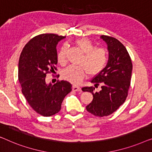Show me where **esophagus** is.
I'll use <instances>...</instances> for the list:
<instances>
[{"label": "esophagus", "mask_w": 152, "mask_h": 152, "mask_svg": "<svg viewBox=\"0 0 152 152\" xmlns=\"http://www.w3.org/2000/svg\"><path fill=\"white\" fill-rule=\"evenodd\" d=\"M72 89H73V91H81L80 87L78 86H76V85H74V86L72 87Z\"/></svg>", "instance_id": "1"}]
</instances>
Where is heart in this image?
Segmentation results:
<instances>
[{
	"instance_id": "b5f03b06",
	"label": "heart",
	"mask_w": 152,
	"mask_h": 152,
	"mask_svg": "<svg viewBox=\"0 0 152 152\" xmlns=\"http://www.w3.org/2000/svg\"><path fill=\"white\" fill-rule=\"evenodd\" d=\"M83 56L79 62V66H69L62 72V78L74 84H78L85 78L86 73L89 76L99 74L105 67L108 61V54L103 48H96L90 40L80 38L75 42ZM67 46L65 44L60 49L57 55L58 62L64 65L66 61Z\"/></svg>"
}]
</instances>
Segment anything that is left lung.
<instances>
[{
  "instance_id": "8db88e82",
  "label": "left lung",
  "mask_w": 152,
  "mask_h": 152,
  "mask_svg": "<svg viewBox=\"0 0 152 152\" xmlns=\"http://www.w3.org/2000/svg\"><path fill=\"white\" fill-rule=\"evenodd\" d=\"M100 38L107 45L109 60L106 67L91 83L95 87L100 85L102 90L95 92L94 87H83L82 90L93 95L87 110L96 116L102 117L116 112L125 102L131 83L132 63L127 49L118 40L104 35Z\"/></svg>"
}]
</instances>
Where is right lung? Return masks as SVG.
Instances as JSON below:
<instances>
[{
  "instance_id": "right-lung-1",
  "label": "right lung",
  "mask_w": 152,
  "mask_h": 152,
  "mask_svg": "<svg viewBox=\"0 0 152 152\" xmlns=\"http://www.w3.org/2000/svg\"><path fill=\"white\" fill-rule=\"evenodd\" d=\"M65 38L54 34L34 37L23 48L18 62V80L22 93L33 110L43 116L59 112L64 98L72 91L66 80L54 85L45 82L47 74L56 69V45Z\"/></svg>"
}]
</instances>
